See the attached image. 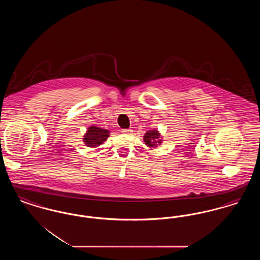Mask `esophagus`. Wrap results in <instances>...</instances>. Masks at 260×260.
Segmentation results:
<instances>
[{
    "label": "esophagus",
    "mask_w": 260,
    "mask_h": 260,
    "mask_svg": "<svg viewBox=\"0 0 260 260\" xmlns=\"http://www.w3.org/2000/svg\"><path fill=\"white\" fill-rule=\"evenodd\" d=\"M122 132H123V134L129 135V134L133 133V129H131V128H124V129H122Z\"/></svg>",
    "instance_id": "obj_1"
}]
</instances>
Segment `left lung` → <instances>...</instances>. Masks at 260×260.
<instances>
[{"label": "left lung", "mask_w": 260, "mask_h": 260, "mask_svg": "<svg viewBox=\"0 0 260 260\" xmlns=\"http://www.w3.org/2000/svg\"><path fill=\"white\" fill-rule=\"evenodd\" d=\"M143 140L149 147H157V143L161 144V142L158 131H149L145 134Z\"/></svg>", "instance_id": "8db88e82"}]
</instances>
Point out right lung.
<instances>
[{"label": "right lung", "instance_id": "add662e5", "mask_svg": "<svg viewBox=\"0 0 260 260\" xmlns=\"http://www.w3.org/2000/svg\"><path fill=\"white\" fill-rule=\"evenodd\" d=\"M109 136V131L91 125L84 136V142L88 147H96L102 144Z\"/></svg>", "mask_w": 260, "mask_h": 260}]
</instances>
